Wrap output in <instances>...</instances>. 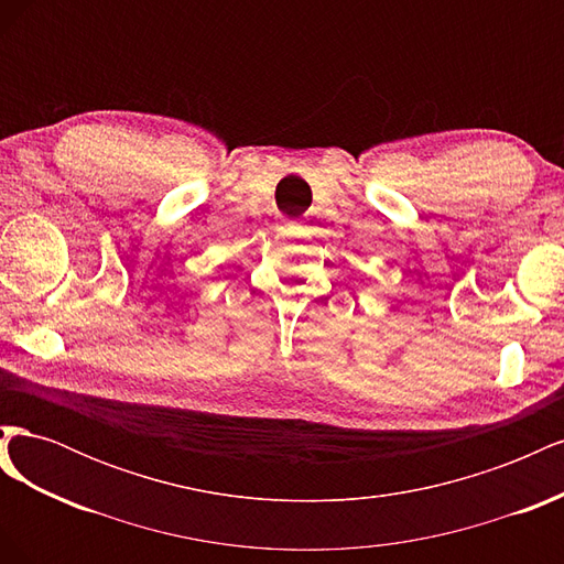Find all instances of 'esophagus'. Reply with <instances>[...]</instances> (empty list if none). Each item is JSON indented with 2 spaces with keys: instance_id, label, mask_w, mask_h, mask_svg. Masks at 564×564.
Returning <instances> with one entry per match:
<instances>
[{
  "instance_id": "esophagus-1",
  "label": "esophagus",
  "mask_w": 564,
  "mask_h": 564,
  "mask_svg": "<svg viewBox=\"0 0 564 564\" xmlns=\"http://www.w3.org/2000/svg\"><path fill=\"white\" fill-rule=\"evenodd\" d=\"M282 224L286 228H301V220H294V218H282Z\"/></svg>"
}]
</instances>
